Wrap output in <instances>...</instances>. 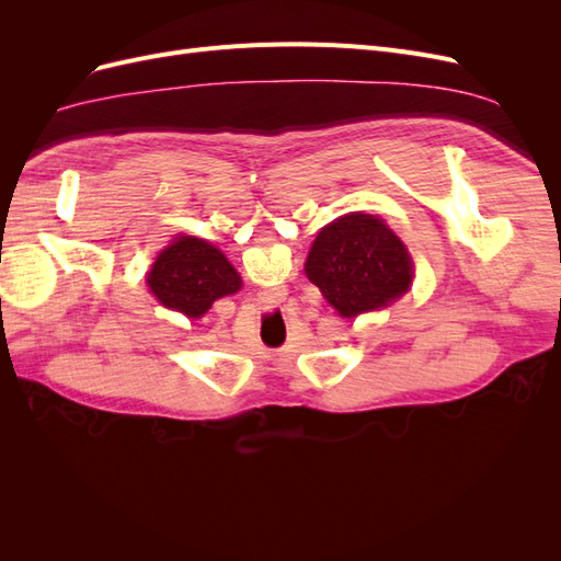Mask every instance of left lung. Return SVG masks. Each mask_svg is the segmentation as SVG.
<instances>
[{"label":"left lung","mask_w":561,"mask_h":561,"mask_svg":"<svg viewBox=\"0 0 561 561\" xmlns=\"http://www.w3.org/2000/svg\"><path fill=\"white\" fill-rule=\"evenodd\" d=\"M304 271L339 316L358 318L410 290L414 262L383 219L351 213L320 229Z\"/></svg>","instance_id":"left-lung-1"}]
</instances>
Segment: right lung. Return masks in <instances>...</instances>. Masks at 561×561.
<instances>
[{"label": "right lung", "mask_w": 561, "mask_h": 561, "mask_svg": "<svg viewBox=\"0 0 561 561\" xmlns=\"http://www.w3.org/2000/svg\"><path fill=\"white\" fill-rule=\"evenodd\" d=\"M147 285L165 309L201 318L215 299L239 293L243 283L222 250L194 236H178L151 264Z\"/></svg>", "instance_id": "right-lung-1"}]
</instances>
